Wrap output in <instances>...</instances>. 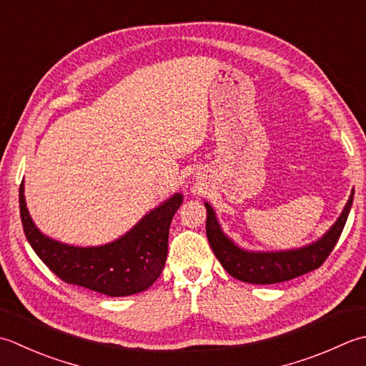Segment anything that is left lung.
<instances>
[{"label":"left lung","instance_id":"1","mask_svg":"<svg viewBox=\"0 0 366 366\" xmlns=\"http://www.w3.org/2000/svg\"><path fill=\"white\" fill-rule=\"evenodd\" d=\"M354 202V190L350 192L346 206L335 224L310 244L285 250H249L236 244L225 234L217 220L216 211L204 202L207 219L206 234L212 252L227 273L234 279L249 284H276L290 281L293 277L317 269L333 250L346 225Z\"/></svg>","mask_w":366,"mask_h":366}]
</instances>
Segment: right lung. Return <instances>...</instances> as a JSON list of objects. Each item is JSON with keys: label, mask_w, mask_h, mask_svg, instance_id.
I'll return each mask as SVG.
<instances>
[{"label": "right lung", "mask_w": 366, "mask_h": 366, "mask_svg": "<svg viewBox=\"0 0 366 366\" xmlns=\"http://www.w3.org/2000/svg\"><path fill=\"white\" fill-rule=\"evenodd\" d=\"M182 199V193H174L120 238L107 244L84 247L42 233L28 212L24 181L19 190L21 225L36 255L64 282L109 297L134 295L147 290L159 279L168 255L171 220Z\"/></svg>", "instance_id": "add662e5"}]
</instances>
